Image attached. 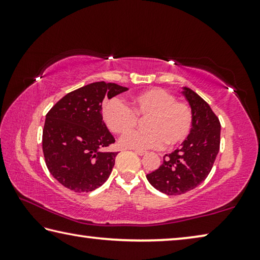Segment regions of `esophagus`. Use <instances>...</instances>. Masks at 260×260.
<instances>
[{"instance_id":"1","label":"esophagus","mask_w":260,"mask_h":260,"mask_svg":"<svg viewBox=\"0 0 260 260\" xmlns=\"http://www.w3.org/2000/svg\"><path fill=\"white\" fill-rule=\"evenodd\" d=\"M134 152L136 153V155H139V156H144V155H146V151H141V150H134Z\"/></svg>"}]
</instances>
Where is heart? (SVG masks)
I'll use <instances>...</instances> for the list:
<instances>
[{
    "instance_id": "1",
    "label": "heart",
    "mask_w": 260,
    "mask_h": 260,
    "mask_svg": "<svg viewBox=\"0 0 260 260\" xmlns=\"http://www.w3.org/2000/svg\"><path fill=\"white\" fill-rule=\"evenodd\" d=\"M138 116H148L147 131H130ZM102 118L108 128L116 134L128 135L120 139V146L132 150H149L164 146L174 147L188 138L192 126V113L186 103L161 88H150L136 94L129 108L120 100L111 99L103 104Z\"/></svg>"
}]
</instances>
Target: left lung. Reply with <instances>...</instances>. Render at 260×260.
<instances>
[{
    "instance_id": "1",
    "label": "left lung",
    "mask_w": 260,
    "mask_h": 260,
    "mask_svg": "<svg viewBox=\"0 0 260 260\" xmlns=\"http://www.w3.org/2000/svg\"><path fill=\"white\" fill-rule=\"evenodd\" d=\"M181 94L191 109L190 133L181 148L165 155L162 164L147 174L151 186L166 195H181L203 182L220 146L221 126L210 105L188 87H182Z\"/></svg>"
}]
</instances>
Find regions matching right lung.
<instances>
[{"label":"right lung","instance_id":"obj_1","mask_svg":"<svg viewBox=\"0 0 260 260\" xmlns=\"http://www.w3.org/2000/svg\"><path fill=\"white\" fill-rule=\"evenodd\" d=\"M128 90L112 82H93L60 99L47 113L42 150L50 174L76 192L93 191L111 174L117 152L102 118L104 98Z\"/></svg>","mask_w":260,"mask_h":260}]
</instances>
